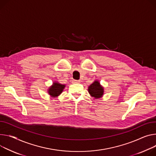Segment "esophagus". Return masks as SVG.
<instances>
[{"label": "esophagus", "instance_id": "34e87169", "mask_svg": "<svg viewBox=\"0 0 156 156\" xmlns=\"http://www.w3.org/2000/svg\"><path fill=\"white\" fill-rule=\"evenodd\" d=\"M80 83V80H72V83Z\"/></svg>", "mask_w": 156, "mask_h": 156}]
</instances>
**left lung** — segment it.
I'll list each match as a JSON object with an SVG mask.
<instances>
[{"mask_svg":"<svg viewBox=\"0 0 156 156\" xmlns=\"http://www.w3.org/2000/svg\"><path fill=\"white\" fill-rule=\"evenodd\" d=\"M88 90L90 94L96 99L101 98L104 94V88L98 81H94L90 84Z\"/></svg>","mask_w":156,"mask_h":156,"instance_id":"1","label":"left lung"}]
</instances>
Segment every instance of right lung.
Returning <instances> with one entry per match:
<instances>
[{"label":"right lung","instance_id":"1","mask_svg":"<svg viewBox=\"0 0 156 156\" xmlns=\"http://www.w3.org/2000/svg\"><path fill=\"white\" fill-rule=\"evenodd\" d=\"M65 87V84H60L58 82H54L48 88V93L51 97H57L62 93Z\"/></svg>","mask_w":156,"mask_h":156}]
</instances>
